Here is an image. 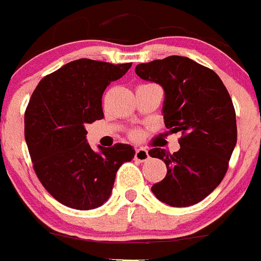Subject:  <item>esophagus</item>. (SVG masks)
Returning a JSON list of instances; mask_svg holds the SVG:
<instances>
[{
    "instance_id": "esophagus-1",
    "label": "esophagus",
    "mask_w": 261,
    "mask_h": 261,
    "mask_svg": "<svg viewBox=\"0 0 261 261\" xmlns=\"http://www.w3.org/2000/svg\"><path fill=\"white\" fill-rule=\"evenodd\" d=\"M148 158H150V155H148V151L146 150V148H142V147L136 148V153H135L136 160L143 163V161L148 160Z\"/></svg>"
}]
</instances>
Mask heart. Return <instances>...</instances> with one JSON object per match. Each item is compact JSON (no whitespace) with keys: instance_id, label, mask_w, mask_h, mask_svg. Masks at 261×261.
<instances>
[{"instance_id":"obj_1","label":"heart","mask_w":261,"mask_h":261,"mask_svg":"<svg viewBox=\"0 0 261 261\" xmlns=\"http://www.w3.org/2000/svg\"><path fill=\"white\" fill-rule=\"evenodd\" d=\"M129 136H130L132 140H141V137H142V132H141L140 129H133V130H130Z\"/></svg>"}]
</instances>
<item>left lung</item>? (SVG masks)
<instances>
[{"label": "left lung", "instance_id": "8db88e82", "mask_svg": "<svg viewBox=\"0 0 261 261\" xmlns=\"http://www.w3.org/2000/svg\"><path fill=\"white\" fill-rule=\"evenodd\" d=\"M136 74L163 87L165 126L182 133L177 152L148 151L168 170L151 191L170 206L195 205L220 185L229 166L237 143L232 98L215 71L183 56L140 64Z\"/></svg>", "mask_w": 261, "mask_h": 261}]
</instances>
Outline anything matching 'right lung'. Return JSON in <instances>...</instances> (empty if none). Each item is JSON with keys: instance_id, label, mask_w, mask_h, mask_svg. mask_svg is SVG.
I'll return each mask as SVG.
<instances>
[{"instance_id": "obj_1", "label": "right lung", "mask_w": 261, "mask_h": 261, "mask_svg": "<svg viewBox=\"0 0 261 261\" xmlns=\"http://www.w3.org/2000/svg\"><path fill=\"white\" fill-rule=\"evenodd\" d=\"M130 66L79 59L44 76L34 89L24 118L29 155L39 182L65 206H101L121 164L135 158L130 145L115 143L97 153L86 140L87 124L103 118V91Z\"/></svg>"}]
</instances>
